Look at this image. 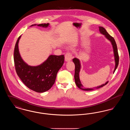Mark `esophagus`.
<instances>
[{
    "mask_svg": "<svg viewBox=\"0 0 130 130\" xmlns=\"http://www.w3.org/2000/svg\"><path fill=\"white\" fill-rule=\"evenodd\" d=\"M72 59V54L70 52L67 53L65 55V60L66 62H68V61H71Z\"/></svg>",
    "mask_w": 130,
    "mask_h": 130,
    "instance_id": "obj_1",
    "label": "esophagus"
}]
</instances>
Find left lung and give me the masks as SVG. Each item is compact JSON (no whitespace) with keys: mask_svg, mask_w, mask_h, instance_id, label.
Here are the masks:
<instances>
[{"mask_svg":"<svg viewBox=\"0 0 130 130\" xmlns=\"http://www.w3.org/2000/svg\"><path fill=\"white\" fill-rule=\"evenodd\" d=\"M99 30L100 34L104 35L105 37L108 40H109L111 43V45H112V49H113V55H114L115 61V67L113 72V73H114L115 71L116 70L117 68L118 67V63H119V56H118V48H117V44H116V42L114 38L111 37L107 32V31L105 30V28H104L100 26V27H99ZM73 61L74 63V65H75V73H74V76L75 83L76 86L78 87L79 89H80L82 90H84V91H92V90H94V89H98V88H101L102 87L104 86L108 83V81H107L105 84H102L100 86H99L97 87H95V88H94V89L84 88L83 85H82V84H81V82L80 80V78H79V73H80L81 68L80 60L78 58H74L73 59Z\"/></svg>","mask_w":130,"mask_h":130,"instance_id":"obj_1","label":"left lung"}]
</instances>
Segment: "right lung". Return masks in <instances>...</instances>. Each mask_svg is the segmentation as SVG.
I'll return each mask as SVG.
<instances>
[{
    "mask_svg": "<svg viewBox=\"0 0 130 130\" xmlns=\"http://www.w3.org/2000/svg\"><path fill=\"white\" fill-rule=\"evenodd\" d=\"M47 28L49 23L34 24ZM21 36L19 37L14 50V62L15 70L19 77L26 86L37 93L48 91L55 83L56 74L64 61V55H50L39 65L36 66L27 64L20 55L19 43Z\"/></svg>",
    "mask_w": 130,
    "mask_h": 130,
    "instance_id": "right-lung-1",
    "label": "right lung"
}]
</instances>
